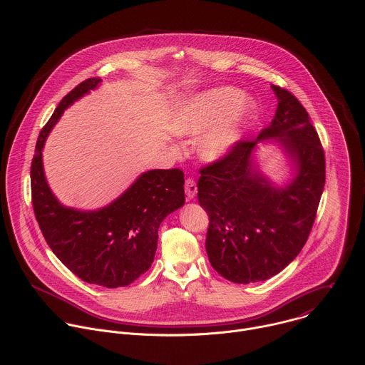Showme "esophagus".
I'll use <instances>...</instances> for the list:
<instances>
[{"label":"esophagus","mask_w":365,"mask_h":365,"mask_svg":"<svg viewBox=\"0 0 365 365\" xmlns=\"http://www.w3.org/2000/svg\"><path fill=\"white\" fill-rule=\"evenodd\" d=\"M185 192H186V196H187L189 199H193V197L196 196V193H197V186H196V182H195L192 178L186 179V182H185Z\"/></svg>","instance_id":"34e87169"}]
</instances>
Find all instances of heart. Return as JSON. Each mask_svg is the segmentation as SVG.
<instances>
[{"label":"heart","instance_id":"heart-1","mask_svg":"<svg viewBox=\"0 0 365 365\" xmlns=\"http://www.w3.org/2000/svg\"><path fill=\"white\" fill-rule=\"evenodd\" d=\"M254 103L244 99V92L234 86L207 89L186 98L172 118V131L178 135L196 137L199 154L206 162L225 160L245 138L254 117Z\"/></svg>","mask_w":365,"mask_h":365}]
</instances>
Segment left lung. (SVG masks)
Here are the masks:
<instances>
[{"label":"left lung","instance_id":"1","mask_svg":"<svg viewBox=\"0 0 365 365\" xmlns=\"http://www.w3.org/2000/svg\"><path fill=\"white\" fill-rule=\"evenodd\" d=\"M277 110L254 140H242L222 162L202 168L197 200L210 217L206 252L232 283H254L280 273L297 257L315 222L325 186V154L307 111L287 89L273 85ZM276 138L297 173L283 188L257 170L252 151Z\"/></svg>","mask_w":365,"mask_h":365}]
</instances>
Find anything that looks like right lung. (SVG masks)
Returning a JSON list of instances; mask_svg holds the SVG:
<instances>
[{
	"label": "right lung",
	"mask_w": 365,
	"mask_h": 365,
	"mask_svg": "<svg viewBox=\"0 0 365 365\" xmlns=\"http://www.w3.org/2000/svg\"><path fill=\"white\" fill-rule=\"evenodd\" d=\"M99 83V78L81 82L41 128L30 169L31 202L43 237L61 262L86 283L115 289L150 269L160 224L185 203V179L180 169L144 172L120 197L96 211L73 210L56 199L43 170L44 141L63 111Z\"/></svg>",
	"instance_id": "obj_1"
}]
</instances>
